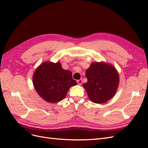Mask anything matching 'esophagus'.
<instances>
[{"instance_id": "1", "label": "esophagus", "mask_w": 148, "mask_h": 148, "mask_svg": "<svg viewBox=\"0 0 148 148\" xmlns=\"http://www.w3.org/2000/svg\"><path fill=\"white\" fill-rule=\"evenodd\" d=\"M82 82H83V79H80L77 80V83H78L79 85H81V84H82Z\"/></svg>"}]
</instances>
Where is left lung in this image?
Masks as SVG:
<instances>
[{
  "label": "left lung",
  "mask_w": 148,
  "mask_h": 148,
  "mask_svg": "<svg viewBox=\"0 0 148 148\" xmlns=\"http://www.w3.org/2000/svg\"><path fill=\"white\" fill-rule=\"evenodd\" d=\"M88 82L83 86L92 102L102 104L115 95L119 84L117 70L104 62H92L86 70Z\"/></svg>",
  "instance_id": "8db88e82"
}]
</instances>
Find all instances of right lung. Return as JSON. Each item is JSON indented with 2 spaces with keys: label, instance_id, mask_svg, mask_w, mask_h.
<instances>
[{
  "label": "right lung",
  "instance_id": "right-lung-1",
  "mask_svg": "<svg viewBox=\"0 0 148 148\" xmlns=\"http://www.w3.org/2000/svg\"><path fill=\"white\" fill-rule=\"evenodd\" d=\"M35 90L44 100L56 103L63 100L70 87L77 84L70 70H64L59 62H44L34 71Z\"/></svg>",
  "mask_w": 148,
  "mask_h": 148
}]
</instances>
